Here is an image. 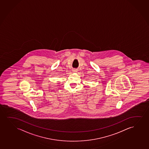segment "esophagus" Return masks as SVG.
Segmentation results:
<instances>
[{
	"label": "esophagus",
	"instance_id": "esophagus-1",
	"mask_svg": "<svg viewBox=\"0 0 149 149\" xmlns=\"http://www.w3.org/2000/svg\"><path fill=\"white\" fill-rule=\"evenodd\" d=\"M73 70V72H77V70H76V69H74V70Z\"/></svg>",
	"mask_w": 149,
	"mask_h": 149
}]
</instances>
